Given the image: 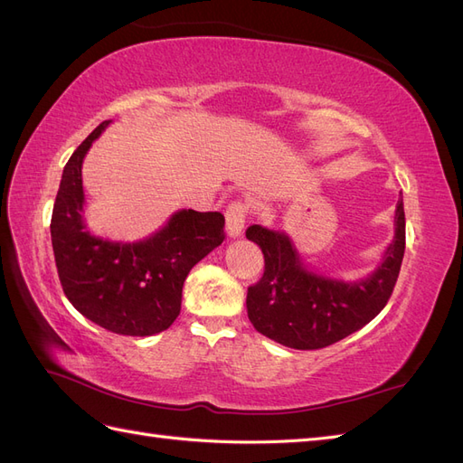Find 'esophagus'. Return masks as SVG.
Segmentation results:
<instances>
[{"label": "esophagus", "mask_w": 463, "mask_h": 463, "mask_svg": "<svg viewBox=\"0 0 463 463\" xmlns=\"http://www.w3.org/2000/svg\"><path fill=\"white\" fill-rule=\"evenodd\" d=\"M249 214V206L241 201H233L226 208V230L230 237H240L243 233L245 222Z\"/></svg>", "instance_id": "esophagus-1"}]
</instances>
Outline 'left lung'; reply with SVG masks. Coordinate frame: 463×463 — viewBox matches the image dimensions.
Listing matches in <instances>:
<instances>
[{
  "instance_id": "8db88e82",
  "label": "left lung",
  "mask_w": 463,
  "mask_h": 463,
  "mask_svg": "<svg viewBox=\"0 0 463 463\" xmlns=\"http://www.w3.org/2000/svg\"><path fill=\"white\" fill-rule=\"evenodd\" d=\"M394 241L384 260L361 282H342L305 270L284 233L249 226L247 240L264 255V272L247 289V315L253 326L293 349H320L344 340L384 309L405 250L403 203L396 206Z\"/></svg>"
}]
</instances>
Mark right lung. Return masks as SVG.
Returning <instances> with one entry per match:
<instances>
[{"label": "right lung", "mask_w": 463, "mask_h": 463, "mask_svg": "<svg viewBox=\"0 0 463 463\" xmlns=\"http://www.w3.org/2000/svg\"><path fill=\"white\" fill-rule=\"evenodd\" d=\"M108 123L98 125L63 167L50 223L55 266L63 293L80 315L114 334L152 335L177 318L185 278L226 240V220L220 213L189 208L145 241L92 235L82 222L80 167Z\"/></svg>", "instance_id": "right-lung-1"}]
</instances>
